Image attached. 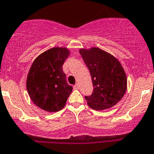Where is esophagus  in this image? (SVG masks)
Masks as SVG:
<instances>
[{"instance_id": "obj_1", "label": "esophagus", "mask_w": 154, "mask_h": 154, "mask_svg": "<svg viewBox=\"0 0 154 154\" xmlns=\"http://www.w3.org/2000/svg\"><path fill=\"white\" fill-rule=\"evenodd\" d=\"M73 88H74V89H79V84H75V85H74Z\"/></svg>"}]
</instances>
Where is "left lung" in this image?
Instances as JSON below:
<instances>
[{"mask_svg": "<svg viewBox=\"0 0 154 154\" xmlns=\"http://www.w3.org/2000/svg\"><path fill=\"white\" fill-rule=\"evenodd\" d=\"M90 71L93 92L85 97L92 109L103 110L112 108L122 99L127 88V78L119 60L98 47L79 49Z\"/></svg>", "mask_w": 154, "mask_h": 154, "instance_id": "obj_1", "label": "left lung"}]
</instances>
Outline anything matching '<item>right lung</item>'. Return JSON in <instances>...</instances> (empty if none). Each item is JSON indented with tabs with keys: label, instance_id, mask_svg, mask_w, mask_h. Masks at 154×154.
<instances>
[{
	"label": "right lung",
	"instance_id": "obj_1",
	"mask_svg": "<svg viewBox=\"0 0 154 154\" xmlns=\"http://www.w3.org/2000/svg\"><path fill=\"white\" fill-rule=\"evenodd\" d=\"M70 51L54 47L41 53L32 62L26 80V87L36 106L47 112L62 110L72 90L67 83L63 65Z\"/></svg>",
	"mask_w": 154,
	"mask_h": 154
}]
</instances>
